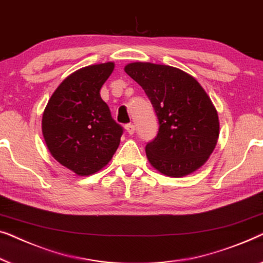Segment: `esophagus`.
<instances>
[{"mask_svg":"<svg viewBox=\"0 0 263 263\" xmlns=\"http://www.w3.org/2000/svg\"><path fill=\"white\" fill-rule=\"evenodd\" d=\"M125 130H126L128 135H133V133H135V131H136V127H135V125H133V124H127V125H125Z\"/></svg>","mask_w":263,"mask_h":263,"instance_id":"esophagus-1","label":"esophagus"}]
</instances>
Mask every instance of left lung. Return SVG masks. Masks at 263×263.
Masks as SVG:
<instances>
[{
    "instance_id": "8db88e82",
    "label": "left lung",
    "mask_w": 263,
    "mask_h": 263,
    "mask_svg": "<svg viewBox=\"0 0 263 263\" xmlns=\"http://www.w3.org/2000/svg\"><path fill=\"white\" fill-rule=\"evenodd\" d=\"M125 72L143 88L158 119L157 136L145 146L151 165L173 177L200 168L219 137L218 113L204 88L169 65L136 62Z\"/></svg>"
}]
</instances>
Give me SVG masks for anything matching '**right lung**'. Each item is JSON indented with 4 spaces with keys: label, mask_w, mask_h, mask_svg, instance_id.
Instances as JSON below:
<instances>
[{
    "label": "right lung",
    "mask_w": 263,
    "mask_h": 263,
    "mask_svg": "<svg viewBox=\"0 0 263 263\" xmlns=\"http://www.w3.org/2000/svg\"><path fill=\"white\" fill-rule=\"evenodd\" d=\"M113 69L114 63L108 62L72 72L44 110L43 136L51 155L80 176L102 169L119 146L124 130L100 95Z\"/></svg>",
    "instance_id": "right-lung-1"
}]
</instances>
